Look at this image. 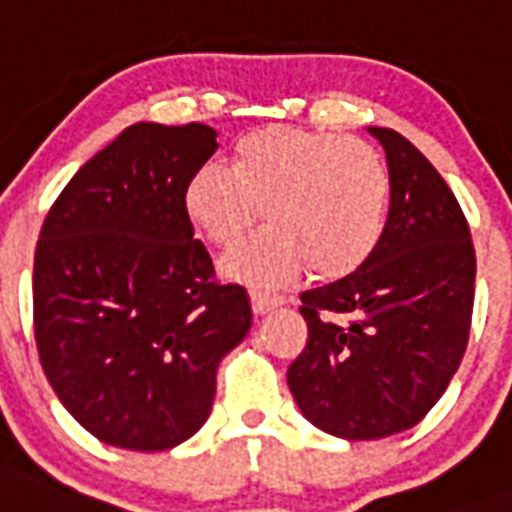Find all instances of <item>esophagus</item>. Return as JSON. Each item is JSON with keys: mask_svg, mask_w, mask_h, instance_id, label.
Here are the masks:
<instances>
[{"mask_svg": "<svg viewBox=\"0 0 512 512\" xmlns=\"http://www.w3.org/2000/svg\"><path fill=\"white\" fill-rule=\"evenodd\" d=\"M249 297H252V308H255V313H268L271 308L284 303V295H276V292H268V289H252Z\"/></svg>", "mask_w": 512, "mask_h": 512, "instance_id": "obj_1", "label": "esophagus"}]
</instances>
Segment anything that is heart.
Returning a JSON list of instances; mask_svg holds the SVG:
<instances>
[{
    "label": "heart",
    "instance_id": "1",
    "mask_svg": "<svg viewBox=\"0 0 512 512\" xmlns=\"http://www.w3.org/2000/svg\"><path fill=\"white\" fill-rule=\"evenodd\" d=\"M185 212L215 247H233L263 207L265 231L244 241L225 273L279 284L308 265L313 279H345L380 247L390 175L369 143L297 127L236 140L231 170L207 164L185 185Z\"/></svg>",
    "mask_w": 512,
    "mask_h": 512
}]
</instances>
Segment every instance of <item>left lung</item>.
<instances>
[{"instance_id":"8db88e82","label":"left lung","mask_w":512,"mask_h":512,"mask_svg":"<svg viewBox=\"0 0 512 512\" xmlns=\"http://www.w3.org/2000/svg\"><path fill=\"white\" fill-rule=\"evenodd\" d=\"M380 247L356 273L300 295L308 342L289 364L300 412L332 436L372 441L414 428L444 396L470 337L476 249L460 201L396 130Z\"/></svg>"}]
</instances>
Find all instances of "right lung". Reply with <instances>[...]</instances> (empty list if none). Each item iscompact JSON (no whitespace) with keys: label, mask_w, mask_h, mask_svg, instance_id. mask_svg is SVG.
I'll use <instances>...</instances> for the list:
<instances>
[{"label":"right lung","mask_w":512,"mask_h":512,"mask_svg":"<svg viewBox=\"0 0 512 512\" xmlns=\"http://www.w3.org/2000/svg\"><path fill=\"white\" fill-rule=\"evenodd\" d=\"M207 124H132L60 191L34 252V337L55 396L103 444L164 452L204 425L217 364L252 327L193 239L185 185Z\"/></svg>","instance_id":"add662e5"}]
</instances>
